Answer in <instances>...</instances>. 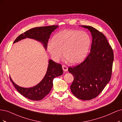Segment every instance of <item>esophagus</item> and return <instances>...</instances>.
I'll use <instances>...</instances> for the list:
<instances>
[{"instance_id":"1","label":"esophagus","mask_w":122,"mask_h":122,"mask_svg":"<svg viewBox=\"0 0 122 122\" xmlns=\"http://www.w3.org/2000/svg\"><path fill=\"white\" fill-rule=\"evenodd\" d=\"M62 68H63V70L64 71H66L68 70V67H67L66 66H65V65H62Z\"/></svg>"}]
</instances>
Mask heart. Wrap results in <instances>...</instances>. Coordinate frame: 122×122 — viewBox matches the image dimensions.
<instances>
[{
    "label": "heart",
    "mask_w": 122,
    "mask_h": 122,
    "mask_svg": "<svg viewBox=\"0 0 122 122\" xmlns=\"http://www.w3.org/2000/svg\"><path fill=\"white\" fill-rule=\"evenodd\" d=\"M91 44V38L85 31L64 30L54 36L52 42L48 44V50L56 61L62 56L63 51L67 61L77 64L86 56Z\"/></svg>",
    "instance_id": "obj_1"
}]
</instances>
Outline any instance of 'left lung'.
Instances as JSON below:
<instances>
[{"instance_id":"1","label":"left lung","mask_w":122,"mask_h":122,"mask_svg":"<svg viewBox=\"0 0 122 122\" xmlns=\"http://www.w3.org/2000/svg\"><path fill=\"white\" fill-rule=\"evenodd\" d=\"M89 30L92 36L91 52L80 64L70 67L74 76L71 91L80 100L96 98L111 78L114 52L105 35L91 26L81 25Z\"/></svg>"}]
</instances>
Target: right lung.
Returning <instances> with one entry per match:
<instances>
[{
	"mask_svg": "<svg viewBox=\"0 0 122 122\" xmlns=\"http://www.w3.org/2000/svg\"><path fill=\"white\" fill-rule=\"evenodd\" d=\"M58 26V25H53L32 28L20 35L15 40L13 43L26 38H31L42 43L45 49H46L50 35ZM63 73V71L62 65L52 60H50L45 77L41 81L34 87L31 88L20 87L13 82L10 77V79L15 88L21 95L30 100L40 101L42 100L50 92L53 85V79Z\"/></svg>",
	"mask_w": 122,
	"mask_h": 122,
	"instance_id": "obj_1",
	"label": "right lung"
}]
</instances>
